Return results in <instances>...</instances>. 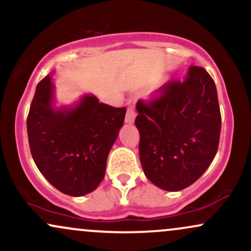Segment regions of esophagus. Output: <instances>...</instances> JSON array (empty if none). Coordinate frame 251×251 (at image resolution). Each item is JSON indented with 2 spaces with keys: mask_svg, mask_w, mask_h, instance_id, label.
<instances>
[{
  "mask_svg": "<svg viewBox=\"0 0 251 251\" xmlns=\"http://www.w3.org/2000/svg\"><path fill=\"white\" fill-rule=\"evenodd\" d=\"M135 108L132 104H128L127 107V112H126V117H125V122L127 124H132L135 119Z\"/></svg>",
  "mask_w": 251,
  "mask_h": 251,
  "instance_id": "esophagus-1",
  "label": "esophagus"
}]
</instances>
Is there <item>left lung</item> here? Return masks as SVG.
Listing matches in <instances>:
<instances>
[{"mask_svg":"<svg viewBox=\"0 0 251 251\" xmlns=\"http://www.w3.org/2000/svg\"><path fill=\"white\" fill-rule=\"evenodd\" d=\"M135 118L145 175L164 191L194 183L215 158L221 113L215 83L201 66L183 80H170L150 100H139Z\"/></svg>","mask_w":251,"mask_h":251,"instance_id":"8db88e82","label":"left lung"}]
</instances>
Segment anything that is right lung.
<instances>
[{"label":"right lung","mask_w":251,"mask_h":251,"mask_svg":"<svg viewBox=\"0 0 251 251\" xmlns=\"http://www.w3.org/2000/svg\"><path fill=\"white\" fill-rule=\"evenodd\" d=\"M53 84L38 83L26 119L30 152L44 177L59 192L81 196L105 176L111 147L124 125L126 108L84 96L77 106L52 107Z\"/></svg>","instance_id":"obj_1"}]
</instances>
